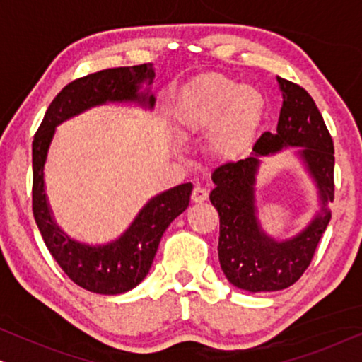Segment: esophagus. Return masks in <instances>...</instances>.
<instances>
[{"instance_id": "34e87169", "label": "esophagus", "mask_w": 362, "mask_h": 362, "mask_svg": "<svg viewBox=\"0 0 362 362\" xmlns=\"http://www.w3.org/2000/svg\"><path fill=\"white\" fill-rule=\"evenodd\" d=\"M207 194H209V192H207L206 187L194 186V189H192V194H191V199H192V202H202L207 199Z\"/></svg>"}]
</instances>
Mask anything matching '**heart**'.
<instances>
[{
    "instance_id": "b5f03b06",
    "label": "heart",
    "mask_w": 362,
    "mask_h": 362,
    "mask_svg": "<svg viewBox=\"0 0 362 362\" xmlns=\"http://www.w3.org/2000/svg\"><path fill=\"white\" fill-rule=\"evenodd\" d=\"M262 107L260 93L219 74H202L180 98V128L185 135L214 127L209 146L216 156L234 158L250 141Z\"/></svg>"
}]
</instances>
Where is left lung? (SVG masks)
<instances>
[{
	"label": "left lung",
	"mask_w": 362,
	"mask_h": 362,
	"mask_svg": "<svg viewBox=\"0 0 362 362\" xmlns=\"http://www.w3.org/2000/svg\"><path fill=\"white\" fill-rule=\"evenodd\" d=\"M284 105L276 133L265 132L254 145V155L226 163L212 173L214 189L209 199L219 212V262L227 280L247 291L288 288L308 269L334 199V146L323 117L308 92L298 83L276 77ZM285 146H301L320 189L322 211L314 222L293 240L276 243L261 232L255 217L253 185L260 156Z\"/></svg>",
	"instance_id": "left-lung-1"
}]
</instances>
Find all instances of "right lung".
<instances>
[{"mask_svg": "<svg viewBox=\"0 0 362 362\" xmlns=\"http://www.w3.org/2000/svg\"><path fill=\"white\" fill-rule=\"evenodd\" d=\"M146 64L113 67L88 74L67 83L49 105L33 140V214L44 244L74 284L100 295H118L145 279L168 226L189 206L191 182L171 187L148 202L120 239L90 247L66 237L54 224L44 194V163L56 127L87 108L105 102L136 100L153 107L155 97L140 93V83L153 82Z\"/></svg>", "mask_w": 362, "mask_h": 362, "instance_id": "add662e5", "label": "right lung"}]
</instances>
